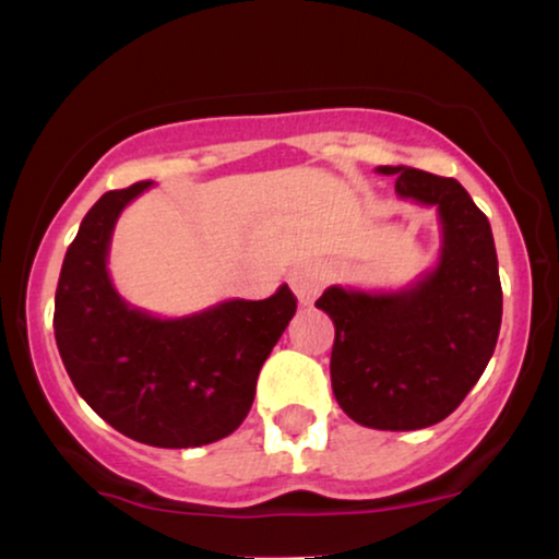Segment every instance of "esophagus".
I'll return each instance as SVG.
<instances>
[{
    "mask_svg": "<svg viewBox=\"0 0 559 559\" xmlns=\"http://www.w3.org/2000/svg\"><path fill=\"white\" fill-rule=\"evenodd\" d=\"M288 281H292L294 294H297L301 301H312L320 292H323V286L329 284V271H325V265H320V262H299L292 271V275H288Z\"/></svg>",
    "mask_w": 559,
    "mask_h": 559,
    "instance_id": "1",
    "label": "esophagus"
}]
</instances>
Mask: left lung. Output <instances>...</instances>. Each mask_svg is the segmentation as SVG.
<instances>
[{
	"label": "left lung",
	"mask_w": 559,
	"mask_h": 559,
	"mask_svg": "<svg viewBox=\"0 0 559 559\" xmlns=\"http://www.w3.org/2000/svg\"><path fill=\"white\" fill-rule=\"evenodd\" d=\"M396 194L436 204L439 265L394 294L331 286L316 305L336 325L331 386L360 426L415 431L460 407L489 365L502 325V284L489 217L454 178L381 165Z\"/></svg>",
	"instance_id": "1"
}]
</instances>
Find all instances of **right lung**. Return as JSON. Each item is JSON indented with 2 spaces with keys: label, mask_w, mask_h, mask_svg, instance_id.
Here are the masks:
<instances>
[{
  "label": "right lung",
  "mask_w": 559,
  "mask_h": 559,
  "mask_svg": "<svg viewBox=\"0 0 559 559\" xmlns=\"http://www.w3.org/2000/svg\"><path fill=\"white\" fill-rule=\"evenodd\" d=\"M150 186L107 191L83 217L57 281V349L75 391L115 431L165 449L213 444L247 418L297 297L281 286L178 320L128 307L107 275V249L118 215Z\"/></svg>",
  "instance_id": "right-lung-1"
}]
</instances>
